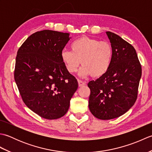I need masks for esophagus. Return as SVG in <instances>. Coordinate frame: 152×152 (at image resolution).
<instances>
[{
	"mask_svg": "<svg viewBox=\"0 0 152 152\" xmlns=\"http://www.w3.org/2000/svg\"><path fill=\"white\" fill-rule=\"evenodd\" d=\"M78 86H79L80 87H81V86H85V85H86V82L82 81V80H78Z\"/></svg>",
	"mask_w": 152,
	"mask_h": 152,
	"instance_id": "34e87169",
	"label": "esophagus"
}]
</instances>
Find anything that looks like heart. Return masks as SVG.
<instances>
[{
  "label": "heart",
  "mask_w": 152,
  "mask_h": 152,
  "mask_svg": "<svg viewBox=\"0 0 152 152\" xmlns=\"http://www.w3.org/2000/svg\"><path fill=\"white\" fill-rule=\"evenodd\" d=\"M71 51L63 50L61 53L62 62L69 72H76L81 63L80 74L97 78L107 72L113 59V48L106 41L82 37L70 44Z\"/></svg>",
  "instance_id": "obj_1"
}]
</instances>
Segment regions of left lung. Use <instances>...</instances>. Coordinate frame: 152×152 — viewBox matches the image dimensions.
I'll return each instance as SVG.
<instances>
[{
    "instance_id": "obj_1",
    "label": "left lung",
    "mask_w": 152,
    "mask_h": 152,
    "mask_svg": "<svg viewBox=\"0 0 152 152\" xmlns=\"http://www.w3.org/2000/svg\"><path fill=\"white\" fill-rule=\"evenodd\" d=\"M113 48L107 72L88 83L89 108L96 118L107 120L127 112L136 102L142 75L136 50L118 34L106 32Z\"/></svg>"
}]
</instances>
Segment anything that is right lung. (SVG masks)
Masks as SVG:
<instances>
[{
    "instance_id": "add662e5",
    "label": "right lung",
    "mask_w": 152,
    "mask_h": 152,
    "mask_svg": "<svg viewBox=\"0 0 152 152\" xmlns=\"http://www.w3.org/2000/svg\"><path fill=\"white\" fill-rule=\"evenodd\" d=\"M69 35L51 30L36 32L23 43L16 56L14 79L23 101L47 119L66 114L78 87L61 57Z\"/></svg>"
}]
</instances>
